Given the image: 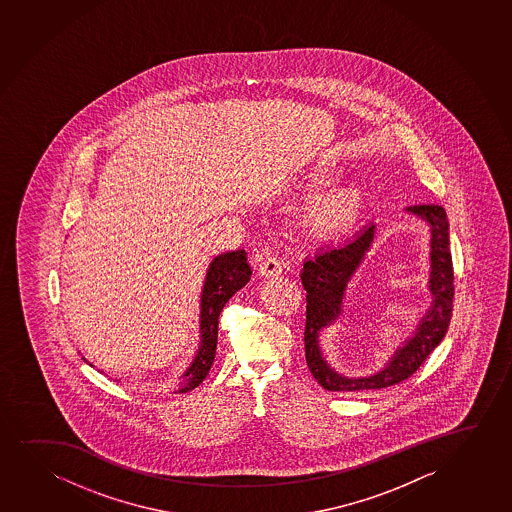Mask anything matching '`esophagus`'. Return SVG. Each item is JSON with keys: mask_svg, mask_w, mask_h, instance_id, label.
I'll return each mask as SVG.
<instances>
[{"mask_svg": "<svg viewBox=\"0 0 512 512\" xmlns=\"http://www.w3.org/2000/svg\"><path fill=\"white\" fill-rule=\"evenodd\" d=\"M281 271H283V264H281V260H279L276 255L267 253L266 257L260 260L259 273L262 274V276L273 278V276L281 274Z\"/></svg>", "mask_w": 512, "mask_h": 512, "instance_id": "1", "label": "esophagus"}]
</instances>
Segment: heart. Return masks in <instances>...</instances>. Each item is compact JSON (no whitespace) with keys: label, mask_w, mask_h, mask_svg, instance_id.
I'll return each mask as SVG.
<instances>
[{"label":"heart","mask_w":512,"mask_h":512,"mask_svg":"<svg viewBox=\"0 0 512 512\" xmlns=\"http://www.w3.org/2000/svg\"><path fill=\"white\" fill-rule=\"evenodd\" d=\"M335 179L337 175L330 170L316 168L312 172L302 173L299 179L293 182V187L300 193H318L319 189L332 184ZM363 203L365 189L359 184L333 187L328 193L321 194L312 201L307 210V222L312 231L321 236L342 233L358 219Z\"/></svg>","instance_id":"1"}]
</instances>
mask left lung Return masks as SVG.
I'll return each instance as SVG.
<instances>
[{"label": "left lung", "mask_w": 512, "mask_h": 512, "mask_svg": "<svg viewBox=\"0 0 512 512\" xmlns=\"http://www.w3.org/2000/svg\"><path fill=\"white\" fill-rule=\"evenodd\" d=\"M408 212L419 215L431 224V292L434 295L432 307L422 318L415 337L396 351L384 370L365 379H346L333 372L326 365L319 351V330L332 325L339 318L342 299L346 292L347 281L358 269L361 260L372 246L375 226H370L356 238L337 246L316 253L312 259L304 262V271L300 274L306 297V361L312 377L318 380L326 391L358 392L377 391L391 385L401 384L419 370L425 359L429 358L439 342L445 337L453 311V264L448 236V220L443 206H410Z\"/></svg>", "instance_id": "obj_1"}]
</instances>
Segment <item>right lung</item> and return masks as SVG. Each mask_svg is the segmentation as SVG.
<instances>
[{
	"mask_svg": "<svg viewBox=\"0 0 512 512\" xmlns=\"http://www.w3.org/2000/svg\"><path fill=\"white\" fill-rule=\"evenodd\" d=\"M252 278L245 250L224 253L210 264L201 293V344L193 365L180 377L179 392L198 387L212 368L219 335V316L234 293Z\"/></svg>",
	"mask_w": 512,
	"mask_h": 512,
	"instance_id": "obj_1",
	"label": "right lung"
}]
</instances>
